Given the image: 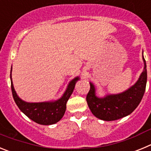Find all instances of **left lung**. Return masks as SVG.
<instances>
[{
  "label": "left lung",
  "mask_w": 151,
  "mask_h": 151,
  "mask_svg": "<svg viewBox=\"0 0 151 151\" xmlns=\"http://www.w3.org/2000/svg\"><path fill=\"white\" fill-rule=\"evenodd\" d=\"M145 66L139 78L134 85L125 91L116 94H108L104 97L96 96L94 85L90 82V91L86 97L91 113L97 118L104 121H113L129 115L141 102L147 84V66L144 56Z\"/></svg>",
  "instance_id": "obj_1"
}]
</instances>
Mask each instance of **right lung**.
<instances>
[{
    "label": "right lung",
    "mask_w": 151,
    "mask_h": 151,
    "mask_svg": "<svg viewBox=\"0 0 151 151\" xmlns=\"http://www.w3.org/2000/svg\"><path fill=\"white\" fill-rule=\"evenodd\" d=\"M11 72L12 68L10 70L12 94L13 99L19 110L30 119L40 125H52L59 122L65 113L66 103L73 92L76 83L78 80H79V77H76L69 82L66 91L64 92V94L60 99L47 102L29 103L22 101L17 95L12 82Z\"/></svg>",
    "instance_id": "1"
}]
</instances>
